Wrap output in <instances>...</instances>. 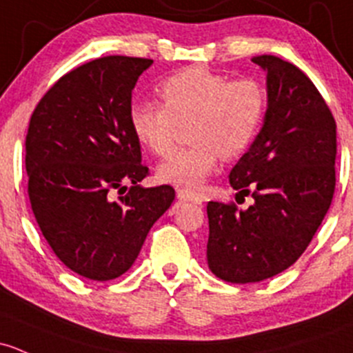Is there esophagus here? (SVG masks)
I'll return each mask as SVG.
<instances>
[{"label":"esophagus","mask_w":353,"mask_h":353,"mask_svg":"<svg viewBox=\"0 0 353 353\" xmlns=\"http://www.w3.org/2000/svg\"><path fill=\"white\" fill-rule=\"evenodd\" d=\"M177 198L181 199V201H194V203H201V196L194 194V192L188 191V189H179L177 191Z\"/></svg>","instance_id":"obj_1"}]
</instances>
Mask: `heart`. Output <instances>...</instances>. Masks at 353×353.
<instances>
[{"label": "heart", "instance_id": "b5f03b06", "mask_svg": "<svg viewBox=\"0 0 353 353\" xmlns=\"http://www.w3.org/2000/svg\"><path fill=\"white\" fill-rule=\"evenodd\" d=\"M164 106L135 101L130 123L139 142L157 157L176 148L179 127L192 142L159 167L165 183L198 189L220 159L236 157L252 143L265 114V91L252 77L230 79L205 68L174 72L159 86Z\"/></svg>", "mask_w": 353, "mask_h": 353}]
</instances>
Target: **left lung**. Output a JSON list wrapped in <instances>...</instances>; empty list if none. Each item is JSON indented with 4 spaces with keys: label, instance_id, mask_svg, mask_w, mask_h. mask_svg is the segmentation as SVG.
I'll return each instance as SVG.
<instances>
[{
    "label": "left lung",
    "instance_id": "1",
    "mask_svg": "<svg viewBox=\"0 0 353 353\" xmlns=\"http://www.w3.org/2000/svg\"><path fill=\"white\" fill-rule=\"evenodd\" d=\"M267 72L261 132L230 172L254 205L210 201L206 245L211 272L232 284L269 279L298 261L335 192L336 123L301 69L276 55L252 59ZM254 188L250 192L248 186Z\"/></svg>",
    "mask_w": 353,
    "mask_h": 353
}]
</instances>
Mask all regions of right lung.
Here are the masks:
<instances>
[{
	"label": "right lung",
	"mask_w": 353,
	"mask_h": 353,
	"mask_svg": "<svg viewBox=\"0 0 353 353\" xmlns=\"http://www.w3.org/2000/svg\"><path fill=\"white\" fill-rule=\"evenodd\" d=\"M152 62L127 55L86 62L64 74L30 118V205L59 261L86 279L127 272L176 196L167 184H139L148 167L130 108L137 79Z\"/></svg>",
	"instance_id": "obj_1"
}]
</instances>
